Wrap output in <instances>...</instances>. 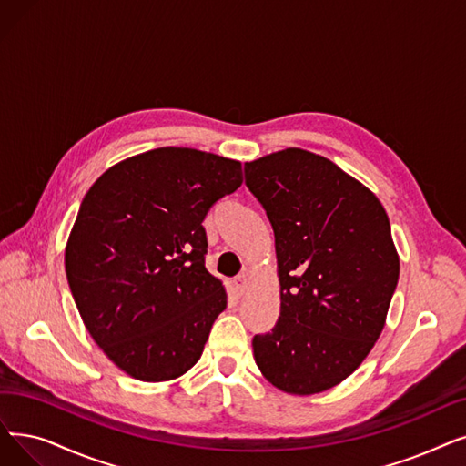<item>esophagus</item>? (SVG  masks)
Instances as JSON below:
<instances>
[{
    "label": "esophagus",
    "mask_w": 466,
    "mask_h": 466,
    "mask_svg": "<svg viewBox=\"0 0 466 466\" xmlns=\"http://www.w3.org/2000/svg\"><path fill=\"white\" fill-rule=\"evenodd\" d=\"M234 291L239 297L248 291V278L246 276H239V278L234 279Z\"/></svg>",
    "instance_id": "obj_1"
}]
</instances>
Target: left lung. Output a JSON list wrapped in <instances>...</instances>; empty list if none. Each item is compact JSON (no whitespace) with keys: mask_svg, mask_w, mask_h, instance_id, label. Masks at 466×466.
I'll use <instances>...</instances> for the list:
<instances>
[{"mask_svg":"<svg viewBox=\"0 0 466 466\" xmlns=\"http://www.w3.org/2000/svg\"><path fill=\"white\" fill-rule=\"evenodd\" d=\"M276 238L281 310L253 356L276 389L310 396L352 375L377 342L400 276L389 215L331 159L286 148L246 164Z\"/></svg>","mask_w":466,"mask_h":466,"instance_id":"1","label":"left lung"}]
</instances>
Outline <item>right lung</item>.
Segmentation results:
<instances>
[{
    "instance_id": "1",
    "label": "right lung",
    "mask_w": 466,
    "mask_h": 466,
    "mask_svg": "<svg viewBox=\"0 0 466 466\" xmlns=\"http://www.w3.org/2000/svg\"><path fill=\"white\" fill-rule=\"evenodd\" d=\"M241 180L236 159L164 147L119 161L86 194L68 286L93 340L133 379H177L204 352L227 291L206 268L201 222Z\"/></svg>"
}]
</instances>
